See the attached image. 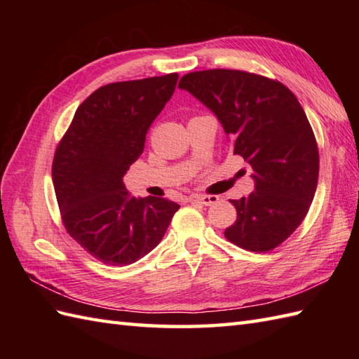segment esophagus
<instances>
[{
    "label": "esophagus",
    "mask_w": 359,
    "mask_h": 359,
    "mask_svg": "<svg viewBox=\"0 0 359 359\" xmlns=\"http://www.w3.org/2000/svg\"><path fill=\"white\" fill-rule=\"evenodd\" d=\"M191 199L201 202L203 205H212V203H217L219 197L217 196H193Z\"/></svg>",
    "instance_id": "obj_1"
}]
</instances>
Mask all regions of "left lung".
Returning <instances> with one entry per match:
<instances>
[{
  "mask_svg": "<svg viewBox=\"0 0 359 359\" xmlns=\"http://www.w3.org/2000/svg\"><path fill=\"white\" fill-rule=\"evenodd\" d=\"M179 88L215 114L253 168L255 191L230 201L238 219L225 238L257 253L276 248L307 216L318 185V144L302 106L282 83L243 71L191 72Z\"/></svg>",
  "mask_w": 359,
  "mask_h": 359,
  "instance_id": "1",
  "label": "left lung"
}]
</instances>
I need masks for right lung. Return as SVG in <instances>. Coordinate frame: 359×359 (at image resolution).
<instances>
[{"mask_svg": "<svg viewBox=\"0 0 359 359\" xmlns=\"http://www.w3.org/2000/svg\"><path fill=\"white\" fill-rule=\"evenodd\" d=\"M177 79L168 74L98 88L58 143L52 182L63 224L103 264L125 266L147 256L180 208L163 197H134L123 184Z\"/></svg>", "mask_w": 359, "mask_h": 359, "instance_id": "1", "label": "right lung"}]
</instances>
